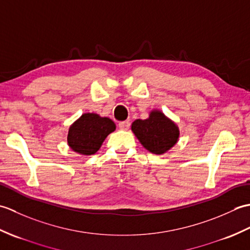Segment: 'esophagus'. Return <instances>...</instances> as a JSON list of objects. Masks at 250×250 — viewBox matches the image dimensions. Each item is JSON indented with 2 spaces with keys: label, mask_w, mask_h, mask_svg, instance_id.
Masks as SVG:
<instances>
[{
  "label": "esophagus",
  "mask_w": 250,
  "mask_h": 250,
  "mask_svg": "<svg viewBox=\"0 0 250 250\" xmlns=\"http://www.w3.org/2000/svg\"><path fill=\"white\" fill-rule=\"evenodd\" d=\"M118 126H119V129H121V130H128L130 128V122L128 120L121 121L118 124Z\"/></svg>",
  "instance_id": "34e87169"
}]
</instances>
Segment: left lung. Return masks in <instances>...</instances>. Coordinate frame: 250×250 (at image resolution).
<instances>
[{
	"label": "left lung",
	"instance_id": "8db88e82",
	"mask_svg": "<svg viewBox=\"0 0 250 250\" xmlns=\"http://www.w3.org/2000/svg\"><path fill=\"white\" fill-rule=\"evenodd\" d=\"M131 130L142 146L153 155H163L176 145L179 128L161 110L152 109L147 119L132 122Z\"/></svg>",
	"mask_w": 250,
	"mask_h": 250
}]
</instances>
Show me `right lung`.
<instances>
[{"label": "right lung", "instance_id": "right-lung-1", "mask_svg": "<svg viewBox=\"0 0 250 250\" xmlns=\"http://www.w3.org/2000/svg\"><path fill=\"white\" fill-rule=\"evenodd\" d=\"M115 130V122L108 117L84 113L68 129L67 145L78 155L91 156L100 149L106 137Z\"/></svg>", "mask_w": 250, "mask_h": 250}]
</instances>
